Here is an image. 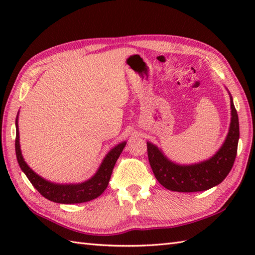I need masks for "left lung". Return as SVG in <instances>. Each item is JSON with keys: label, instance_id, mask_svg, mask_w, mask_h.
<instances>
[{"label": "left lung", "instance_id": "8db88e82", "mask_svg": "<svg viewBox=\"0 0 255 255\" xmlns=\"http://www.w3.org/2000/svg\"><path fill=\"white\" fill-rule=\"evenodd\" d=\"M229 93V92H228ZM230 96L231 122L223 145L209 159L194 164L173 162L152 142H147L148 158L156 180L173 192H202L218 185L229 174L235 163L239 142V118Z\"/></svg>", "mask_w": 255, "mask_h": 255}]
</instances>
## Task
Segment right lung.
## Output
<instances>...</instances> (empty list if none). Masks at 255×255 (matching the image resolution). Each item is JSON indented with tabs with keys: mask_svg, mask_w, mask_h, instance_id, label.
Wrapping results in <instances>:
<instances>
[{
	"mask_svg": "<svg viewBox=\"0 0 255 255\" xmlns=\"http://www.w3.org/2000/svg\"><path fill=\"white\" fill-rule=\"evenodd\" d=\"M16 139H15V151L16 158L20 166L21 171L25 173L27 178L30 181L38 192H39L45 198L51 200V202L59 204H80L90 202L95 199L105 191L108 182L111 180V175L114 166L119 155L126 145V141H123L115 145L110 150L105 158L103 159L99 169L95 174L89 178L88 181L77 184H60L53 183L46 180V178L38 175L35 171H32L28 164L26 163L23 154H21L20 144H19V131H18V114L16 117Z\"/></svg>",
	"mask_w": 255,
	"mask_h": 255,
	"instance_id": "right-lung-1",
	"label": "right lung"
}]
</instances>
